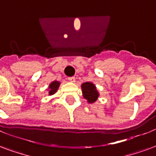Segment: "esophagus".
<instances>
[{
    "label": "esophagus",
    "mask_w": 156,
    "mask_h": 156,
    "mask_svg": "<svg viewBox=\"0 0 156 156\" xmlns=\"http://www.w3.org/2000/svg\"><path fill=\"white\" fill-rule=\"evenodd\" d=\"M69 81L71 83H74L75 82V77H69Z\"/></svg>",
    "instance_id": "1"
}]
</instances>
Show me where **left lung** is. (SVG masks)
Listing matches in <instances>:
<instances>
[{
	"instance_id": "obj_1",
	"label": "left lung",
	"mask_w": 156,
	"mask_h": 156,
	"mask_svg": "<svg viewBox=\"0 0 156 156\" xmlns=\"http://www.w3.org/2000/svg\"><path fill=\"white\" fill-rule=\"evenodd\" d=\"M82 92L83 98L87 101L88 103L95 102L99 97V93L97 90V87L93 83L86 82L82 84Z\"/></svg>"
}]
</instances>
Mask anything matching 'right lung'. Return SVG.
<instances>
[{
	"mask_svg": "<svg viewBox=\"0 0 156 156\" xmlns=\"http://www.w3.org/2000/svg\"><path fill=\"white\" fill-rule=\"evenodd\" d=\"M59 85H60V83L58 81L52 82L49 85V87H48V90H49V95H54V94L57 92L58 89Z\"/></svg>",
	"mask_w": 156,
	"mask_h": 156,
	"instance_id": "add662e5",
	"label": "right lung"
}]
</instances>
